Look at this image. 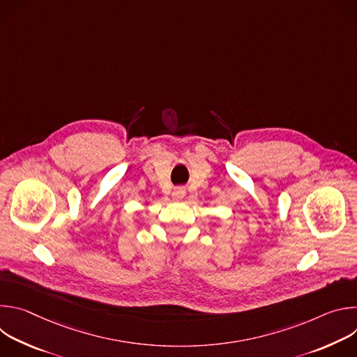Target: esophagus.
<instances>
[{
  "instance_id": "34e87169",
  "label": "esophagus",
  "mask_w": 357,
  "mask_h": 357,
  "mask_svg": "<svg viewBox=\"0 0 357 357\" xmlns=\"http://www.w3.org/2000/svg\"><path fill=\"white\" fill-rule=\"evenodd\" d=\"M183 196H185V188H183V186H178V188H175V190L172 192L174 200H181V199H183Z\"/></svg>"
}]
</instances>
